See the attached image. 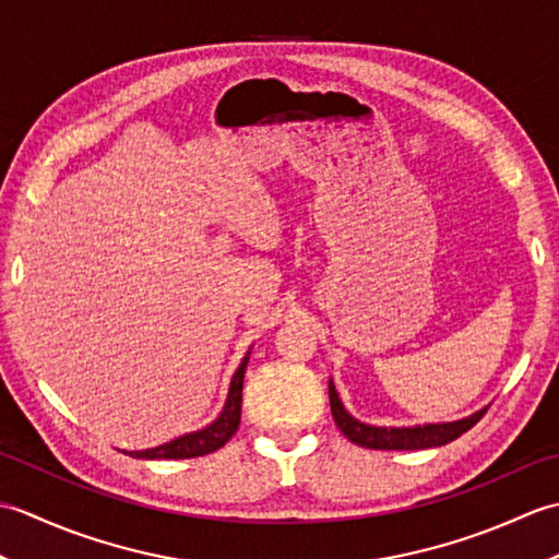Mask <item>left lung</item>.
<instances>
[{
  "label": "left lung",
  "mask_w": 559,
  "mask_h": 559,
  "mask_svg": "<svg viewBox=\"0 0 559 559\" xmlns=\"http://www.w3.org/2000/svg\"><path fill=\"white\" fill-rule=\"evenodd\" d=\"M329 401H331V415L338 425V430L346 435L353 444L365 449H386V451H413V449H430L454 442L456 437L468 432L476 425L485 411L473 413L471 418H463L456 423H439V425H418V427H372L353 415L346 413L343 403L336 394L334 384L329 382Z\"/></svg>",
  "instance_id": "8db88e82"
}]
</instances>
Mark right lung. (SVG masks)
Listing matches in <instances>:
<instances>
[{
	"label": "right lung",
	"instance_id": "obj_1",
	"mask_svg": "<svg viewBox=\"0 0 559 559\" xmlns=\"http://www.w3.org/2000/svg\"><path fill=\"white\" fill-rule=\"evenodd\" d=\"M249 362V353L245 360L237 367V372L230 382V394L225 401L223 413L211 423L206 430H199L192 435H185L180 439H173V442L146 449V451H129V456L136 459H194V456H206L211 451L221 449L228 439L237 432L240 427V413H242V382H245V367Z\"/></svg>",
	"mask_w": 559,
	"mask_h": 559
}]
</instances>
